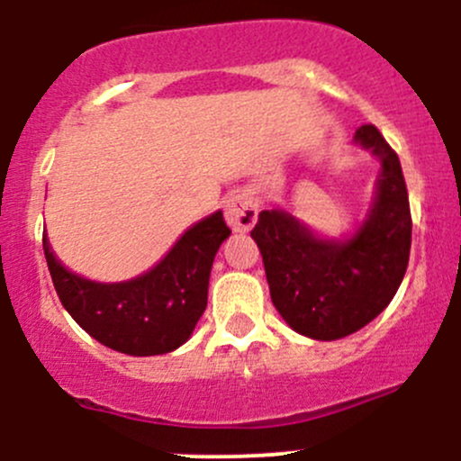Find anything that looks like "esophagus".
<instances>
[{"label": "esophagus", "instance_id": "1", "mask_svg": "<svg viewBox=\"0 0 461 461\" xmlns=\"http://www.w3.org/2000/svg\"><path fill=\"white\" fill-rule=\"evenodd\" d=\"M258 211L259 203L258 199L253 197L246 190H240V193H232L224 203V215L229 226L235 232H246L255 226L258 221Z\"/></svg>", "mask_w": 461, "mask_h": 461}]
</instances>
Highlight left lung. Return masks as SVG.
<instances>
[{"label":"left lung","instance_id":"obj_1","mask_svg":"<svg viewBox=\"0 0 461 461\" xmlns=\"http://www.w3.org/2000/svg\"><path fill=\"white\" fill-rule=\"evenodd\" d=\"M354 139L381 161L370 215L349 240H321L285 211H262L250 237L262 253L271 300L291 330L336 340L375 321L405 276L412 241L399 157L375 125Z\"/></svg>","mask_w":461,"mask_h":461}]
</instances>
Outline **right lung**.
Masks as SVG:
<instances>
[{"mask_svg":"<svg viewBox=\"0 0 461 461\" xmlns=\"http://www.w3.org/2000/svg\"><path fill=\"white\" fill-rule=\"evenodd\" d=\"M229 235L221 211L212 212L157 267L116 285L76 276L53 255L47 235L42 244L58 298L86 334L130 357H157L184 345L206 312L212 259Z\"/></svg>","mask_w":461,"mask_h":461,"instance_id":"1","label":"right lung"}]
</instances>
